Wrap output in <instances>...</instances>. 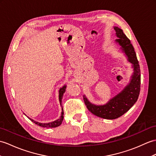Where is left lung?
<instances>
[{
	"label": "left lung",
	"instance_id": "left-lung-1",
	"mask_svg": "<svg viewBox=\"0 0 156 156\" xmlns=\"http://www.w3.org/2000/svg\"><path fill=\"white\" fill-rule=\"evenodd\" d=\"M115 34L118 38L115 42L120 46L128 60L132 64L133 72L129 84L116 96L112 98L104 105H95L90 103L84 95V101L88 110L96 116L108 119L120 117L131 108L138 98L140 92L141 74L138 60L134 48L129 39L127 38L121 28L114 27Z\"/></svg>",
	"mask_w": 156,
	"mask_h": 156
}]
</instances>
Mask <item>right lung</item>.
<instances>
[{"label": "right lung", "instance_id": "obj_1", "mask_svg": "<svg viewBox=\"0 0 156 156\" xmlns=\"http://www.w3.org/2000/svg\"><path fill=\"white\" fill-rule=\"evenodd\" d=\"M66 86L64 85L62 88H61L59 90V100H60V106H61V103H62V98H63V95H64V93L66 91ZM64 112H63V108H62V112H61V115L60 117L56 119V120L52 122H49V123H39L38 122H36L34 120H33L32 119H30V120L32 122H33L34 124H37L39 126H41V127L43 128H56L58 127V126H59L61 124L62 122L63 121V118H64Z\"/></svg>", "mask_w": 156, "mask_h": 156}]
</instances>
